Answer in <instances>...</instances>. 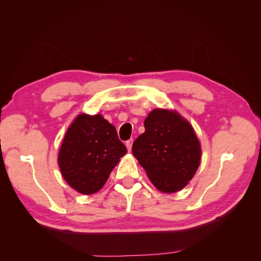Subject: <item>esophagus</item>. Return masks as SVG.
<instances>
[{"instance_id": "esophagus-1", "label": "esophagus", "mask_w": 261, "mask_h": 261, "mask_svg": "<svg viewBox=\"0 0 261 261\" xmlns=\"http://www.w3.org/2000/svg\"><path fill=\"white\" fill-rule=\"evenodd\" d=\"M132 142H134V139H129L127 141H125V146L127 148V150L131 151V148H132Z\"/></svg>"}]
</instances>
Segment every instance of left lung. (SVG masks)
Masks as SVG:
<instances>
[{"label":"left lung","mask_w":261,"mask_h":261,"mask_svg":"<svg viewBox=\"0 0 261 261\" xmlns=\"http://www.w3.org/2000/svg\"><path fill=\"white\" fill-rule=\"evenodd\" d=\"M145 129L132 145L134 156L160 192L180 191L201 163V145L192 125L174 111L154 109Z\"/></svg>","instance_id":"8db88e82"}]
</instances>
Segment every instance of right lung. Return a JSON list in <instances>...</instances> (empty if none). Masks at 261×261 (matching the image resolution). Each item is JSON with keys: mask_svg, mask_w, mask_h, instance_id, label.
Returning a JSON list of instances; mask_svg holds the SVG:
<instances>
[{"mask_svg": "<svg viewBox=\"0 0 261 261\" xmlns=\"http://www.w3.org/2000/svg\"><path fill=\"white\" fill-rule=\"evenodd\" d=\"M125 153L115 126L101 114H80L66 132L58 165L70 187L90 195L101 190Z\"/></svg>", "mask_w": 261, "mask_h": 261, "instance_id": "right-lung-1", "label": "right lung"}]
</instances>
